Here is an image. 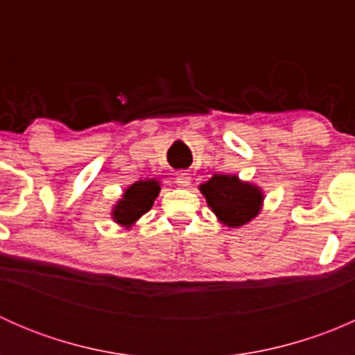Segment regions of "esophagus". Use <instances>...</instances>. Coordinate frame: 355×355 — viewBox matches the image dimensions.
Here are the masks:
<instances>
[{
	"label": "esophagus",
	"instance_id": "34e87169",
	"mask_svg": "<svg viewBox=\"0 0 355 355\" xmlns=\"http://www.w3.org/2000/svg\"><path fill=\"white\" fill-rule=\"evenodd\" d=\"M191 182H192V178L189 177L187 173H178L177 175V184L180 185V187H189V185H191Z\"/></svg>",
	"mask_w": 355,
	"mask_h": 355
}]
</instances>
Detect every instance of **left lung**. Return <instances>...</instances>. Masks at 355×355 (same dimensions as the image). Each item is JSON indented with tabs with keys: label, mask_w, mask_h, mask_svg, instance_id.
Segmentation results:
<instances>
[{
	"label": "left lung",
	"mask_w": 355,
	"mask_h": 355,
	"mask_svg": "<svg viewBox=\"0 0 355 355\" xmlns=\"http://www.w3.org/2000/svg\"><path fill=\"white\" fill-rule=\"evenodd\" d=\"M199 191L218 221L228 228L250 223L264 206L263 189L232 173H214L199 185Z\"/></svg>",
	"instance_id": "obj_1"
}]
</instances>
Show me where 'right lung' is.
<instances>
[{"mask_svg": "<svg viewBox=\"0 0 355 355\" xmlns=\"http://www.w3.org/2000/svg\"><path fill=\"white\" fill-rule=\"evenodd\" d=\"M161 191V182L157 178H146L128 185L120 199L111 207V220L127 230H130L146 213L153 207Z\"/></svg>", "mask_w": 355, "mask_h": 355, "instance_id": "add662e5", "label": "right lung"}]
</instances>
